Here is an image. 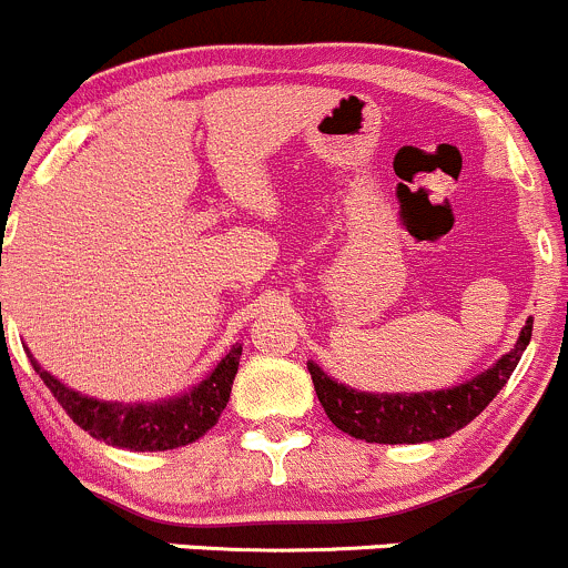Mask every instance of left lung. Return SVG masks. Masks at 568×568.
<instances>
[{
	"mask_svg": "<svg viewBox=\"0 0 568 568\" xmlns=\"http://www.w3.org/2000/svg\"><path fill=\"white\" fill-rule=\"evenodd\" d=\"M530 333H534V317L519 331L511 353L503 355L498 364L454 388L426 390V394H366L327 377L314 361H308V372L327 418L355 440L385 443V446L429 443L459 432L500 394L528 347Z\"/></svg>",
	"mask_w": 568,
	"mask_h": 568,
	"instance_id": "1",
	"label": "left lung"
}]
</instances>
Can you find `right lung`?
Here are the masks:
<instances>
[{
    "mask_svg": "<svg viewBox=\"0 0 568 568\" xmlns=\"http://www.w3.org/2000/svg\"><path fill=\"white\" fill-rule=\"evenodd\" d=\"M241 353L243 347L235 344L221 358V364L189 394L155 402V405H122V402L90 399V396L60 383L54 374L40 369L38 361H32V366L40 374V379L49 385L62 410L73 418V424L90 432L95 440L128 448V452H169V448L189 446L219 424L221 413L230 402L232 379L241 366Z\"/></svg>",
    "mask_w": 568,
    "mask_h": 568,
    "instance_id": "obj_1",
    "label": "right lung"
}]
</instances>
